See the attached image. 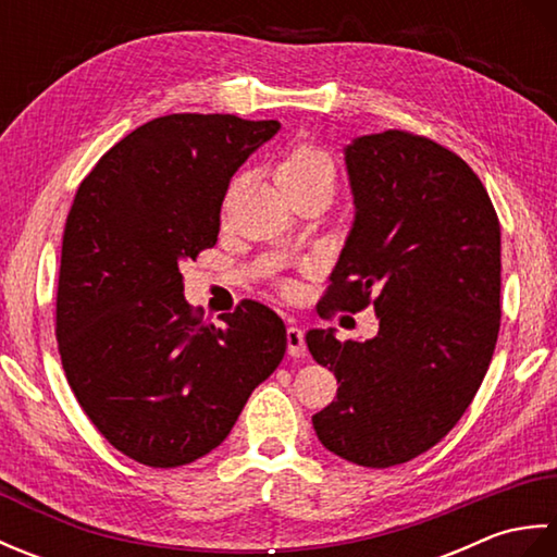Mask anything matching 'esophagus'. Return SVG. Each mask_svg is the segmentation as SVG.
Wrapping results in <instances>:
<instances>
[{
    "label": "esophagus",
    "instance_id": "obj_1",
    "mask_svg": "<svg viewBox=\"0 0 557 557\" xmlns=\"http://www.w3.org/2000/svg\"><path fill=\"white\" fill-rule=\"evenodd\" d=\"M287 351H289V357H304V354H306L304 330L297 327V325L287 327Z\"/></svg>",
    "mask_w": 557,
    "mask_h": 557
}]
</instances>
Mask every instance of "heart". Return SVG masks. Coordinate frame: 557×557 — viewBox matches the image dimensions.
Returning a JSON list of instances; mask_svg holds the SVG:
<instances>
[{
	"label": "heart",
	"mask_w": 557,
	"mask_h": 557,
	"mask_svg": "<svg viewBox=\"0 0 557 557\" xmlns=\"http://www.w3.org/2000/svg\"><path fill=\"white\" fill-rule=\"evenodd\" d=\"M277 184L282 191L292 186H306V184H330L335 186L337 168L335 160L330 158V152L311 144H297L292 146L285 158L277 164ZM287 292H292V285H285Z\"/></svg>",
	"instance_id": "b5f03b06"
}]
</instances>
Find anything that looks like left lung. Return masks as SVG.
<instances>
[{"label": "left lung", "instance_id": "obj_1", "mask_svg": "<svg viewBox=\"0 0 557 557\" xmlns=\"http://www.w3.org/2000/svg\"><path fill=\"white\" fill-rule=\"evenodd\" d=\"M345 162L357 215L323 313L371 304L381 330L306 333L339 383L313 429L330 453L385 469L441 443L481 387L500 330V222L474 170L425 136L354 138Z\"/></svg>", "mask_w": 557, "mask_h": 557}]
</instances>
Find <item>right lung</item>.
<instances>
[{
  "label": "right lung",
  "mask_w": 557,
  "mask_h": 557,
  "mask_svg": "<svg viewBox=\"0 0 557 557\" xmlns=\"http://www.w3.org/2000/svg\"><path fill=\"white\" fill-rule=\"evenodd\" d=\"M280 122L158 116L110 148L69 210L57 287L66 381L92 425L140 465L196 461L230 435L287 349L258 301L206 323L180 265L212 248L230 180Z\"/></svg>",
  "instance_id": "right-lung-1"
}]
</instances>
